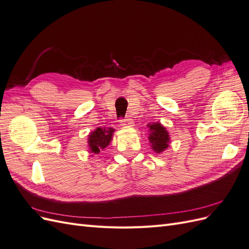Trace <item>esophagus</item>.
<instances>
[{"mask_svg":"<svg viewBox=\"0 0 249 249\" xmlns=\"http://www.w3.org/2000/svg\"><path fill=\"white\" fill-rule=\"evenodd\" d=\"M134 124V120L132 118L126 117L125 119L120 120V125L123 126H132Z\"/></svg>","mask_w":249,"mask_h":249,"instance_id":"34e87169","label":"esophagus"}]
</instances>
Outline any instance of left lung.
<instances>
[{
    "label": "left lung",
    "mask_w": 249,
    "mask_h": 249,
    "mask_svg": "<svg viewBox=\"0 0 249 249\" xmlns=\"http://www.w3.org/2000/svg\"><path fill=\"white\" fill-rule=\"evenodd\" d=\"M148 141L152 149L156 154H161L169 146L170 136L161 123L148 124Z\"/></svg>",
    "instance_id": "1"
}]
</instances>
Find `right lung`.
Instances as JSON below:
<instances>
[{"mask_svg": "<svg viewBox=\"0 0 249 249\" xmlns=\"http://www.w3.org/2000/svg\"><path fill=\"white\" fill-rule=\"evenodd\" d=\"M114 131L113 127H96L94 131L90 132L87 139L89 153L99 155L102 149L110 144Z\"/></svg>", "mask_w": 249, "mask_h": 249, "instance_id": "add662e5", "label": "right lung"}]
</instances>
